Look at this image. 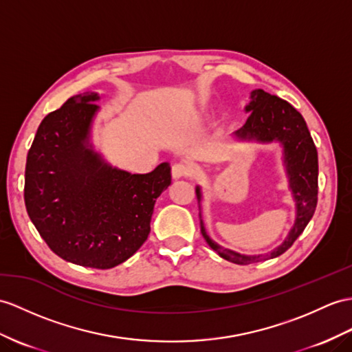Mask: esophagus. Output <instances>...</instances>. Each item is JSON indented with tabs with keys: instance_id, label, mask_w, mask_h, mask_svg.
Returning a JSON list of instances; mask_svg holds the SVG:
<instances>
[{
	"instance_id": "obj_1",
	"label": "esophagus",
	"mask_w": 352,
	"mask_h": 352,
	"mask_svg": "<svg viewBox=\"0 0 352 352\" xmlns=\"http://www.w3.org/2000/svg\"><path fill=\"white\" fill-rule=\"evenodd\" d=\"M171 176L173 179H182L191 176V168L185 164H175L171 167Z\"/></svg>"
}]
</instances>
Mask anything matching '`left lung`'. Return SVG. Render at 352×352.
I'll return each instance as SVG.
<instances>
[{"instance_id": "8db88e82", "label": "left lung", "mask_w": 352, "mask_h": 352, "mask_svg": "<svg viewBox=\"0 0 352 352\" xmlns=\"http://www.w3.org/2000/svg\"><path fill=\"white\" fill-rule=\"evenodd\" d=\"M251 101L245 106L250 118L245 125L234 133L236 140L272 143L278 142L284 148V166L288 176V186L296 201V221L285 241L275 250L260 255H243L226 250L213 242L206 233L201 217V188H195L200 210V227L204 241L222 258L236 264H251L269 258H276L284 254L303 233L316 208L318 200V153L314 144L307 125L298 111L276 96L263 89L251 91Z\"/></svg>"}]
</instances>
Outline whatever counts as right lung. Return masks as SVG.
<instances>
[{
    "instance_id": "add662e5",
    "label": "right lung",
    "mask_w": 352,
    "mask_h": 352,
    "mask_svg": "<svg viewBox=\"0 0 352 352\" xmlns=\"http://www.w3.org/2000/svg\"><path fill=\"white\" fill-rule=\"evenodd\" d=\"M97 92L68 98L43 119L25 167V206L63 260L111 269L146 242L153 206L171 184L170 164L146 175L111 167L91 143Z\"/></svg>"
}]
</instances>
